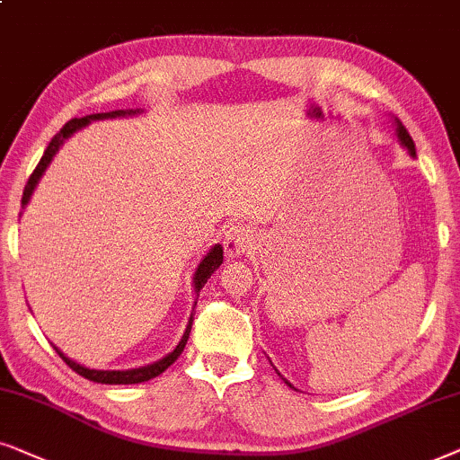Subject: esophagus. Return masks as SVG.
<instances>
[{
  "label": "esophagus",
  "instance_id": "obj_1",
  "mask_svg": "<svg viewBox=\"0 0 460 460\" xmlns=\"http://www.w3.org/2000/svg\"><path fill=\"white\" fill-rule=\"evenodd\" d=\"M254 231L250 229V226H243V225H234L226 229L225 234V252L231 256V259H237V256H242L243 252H248V250H252L254 246Z\"/></svg>",
  "mask_w": 460,
  "mask_h": 460
}]
</instances>
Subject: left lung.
I'll return each mask as SVG.
<instances>
[{"label": "left lung", "instance_id": "1", "mask_svg": "<svg viewBox=\"0 0 460 460\" xmlns=\"http://www.w3.org/2000/svg\"><path fill=\"white\" fill-rule=\"evenodd\" d=\"M394 126H395V137H397V140H400V145L410 153V155L414 157V155H416V149H414V140H412V137H410L408 130L402 126V121L397 119V118H394ZM275 372H278V370H275ZM278 375H279V372H278ZM279 376H281V375H279ZM284 383L288 385V387H292V385L288 383L286 378H284ZM292 389H294V387H292Z\"/></svg>", "mask_w": 460, "mask_h": 460}]
</instances>
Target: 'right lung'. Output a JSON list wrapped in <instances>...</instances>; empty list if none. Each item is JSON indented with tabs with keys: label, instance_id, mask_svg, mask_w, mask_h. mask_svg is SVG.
<instances>
[{
	"label": "right lung",
	"instance_id": "1",
	"mask_svg": "<svg viewBox=\"0 0 460 460\" xmlns=\"http://www.w3.org/2000/svg\"><path fill=\"white\" fill-rule=\"evenodd\" d=\"M140 113H143V109H121V111L92 113V115H85V118H75V119L66 121V124L63 126V130H60L57 137L50 140V145H48V149L44 151V155H41V159H40L38 168H35L33 174L29 176L27 185H24V191H22V201H21L22 208L29 204L31 195H33L40 179H41V176H44L46 168L50 166V162L54 159V155H57L60 146L65 145L66 138H71L73 134L79 132V130H82V128H85L88 124H92V121L115 119V118H132V115H140ZM220 262H223V246H220V243H214V246L208 250V254L204 256V259L199 261V265H198V269H195V273H193V290H195V294H198V296H199L201 288L206 286V281L210 279V275L220 267ZM195 305H198V298H195ZM191 323H193V314H191V317H189V323H187L185 332H182V336H181L179 345H176L168 355H164L162 359H157V362H153V364L140 366V368H130V370H96V368H85V366L77 364L75 359L66 358V355L60 351L57 345H54V349H57V353L60 355V358H63V362L69 366L71 370H75L79 376L88 378V381H92V383H102V385L145 383V381H151V378H155V376L162 375V372L166 370L168 366H172L176 359H179V355L182 353V349H185L187 341H189V332H191Z\"/></svg>",
	"mask_w": 460,
	"mask_h": 460
}]
</instances>
